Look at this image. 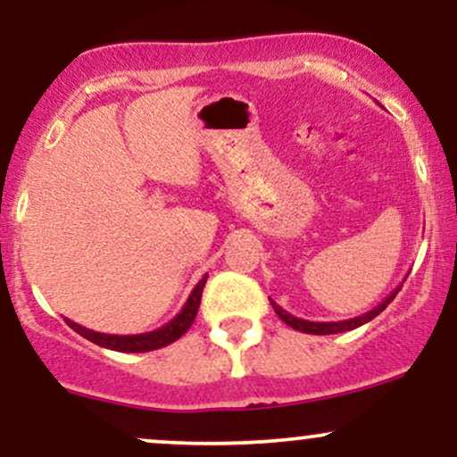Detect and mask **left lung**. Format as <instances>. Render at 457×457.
Listing matches in <instances>:
<instances>
[{
	"mask_svg": "<svg viewBox=\"0 0 457 457\" xmlns=\"http://www.w3.org/2000/svg\"><path fill=\"white\" fill-rule=\"evenodd\" d=\"M400 290H402V283L395 287V290L391 292L389 296L385 298V301L378 303V305H376L374 309H370V312L361 313V316H356V318L339 320V322H312V320L296 318V316H292V313H287L283 307L277 305L272 298H270V305H272V309H275L277 316H279L283 322L287 324V327H292L295 330H301V333H309V335H333V333H345V330H353L356 327H363V324L370 322V320H374L376 316H378L380 312H385L386 305H389V303L393 301V298H395V295Z\"/></svg>",
	"mask_w": 457,
	"mask_h": 457,
	"instance_id": "left-lung-1",
	"label": "left lung"
}]
</instances>
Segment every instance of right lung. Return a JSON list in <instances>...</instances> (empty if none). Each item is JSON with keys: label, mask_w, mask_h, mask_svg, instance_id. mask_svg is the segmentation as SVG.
<instances>
[{"label": "right lung", "mask_w": 457, "mask_h": 457, "mask_svg": "<svg viewBox=\"0 0 457 457\" xmlns=\"http://www.w3.org/2000/svg\"><path fill=\"white\" fill-rule=\"evenodd\" d=\"M208 275L202 277V281L193 287L191 296L187 298L185 307L180 309V313L174 320H170L167 324H162L161 328L150 330V333H139V335H107V333H96V330L81 327V324L72 322V320L66 318L68 327H71L75 333L81 335V337L90 339L92 344L101 345V348L118 350V353H150V350L165 348V345L174 344L176 339H180L182 335L191 328L193 320L197 316L199 301H202L204 286H206Z\"/></svg>", "instance_id": "right-lung-1"}]
</instances>
